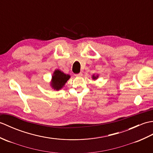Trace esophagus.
I'll list each match as a JSON object with an SVG mask.
<instances>
[{
	"label": "esophagus",
	"instance_id": "esophagus-1",
	"mask_svg": "<svg viewBox=\"0 0 153 153\" xmlns=\"http://www.w3.org/2000/svg\"><path fill=\"white\" fill-rule=\"evenodd\" d=\"M75 76H82V74L81 73H78V74H75Z\"/></svg>",
	"mask_w": 153,
	"mask_h": 153
}]
</instances>
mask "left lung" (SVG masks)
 Listing matches in <instances>:
<instances>
[{
	"label": "left lung",
	"mask_w": 153,
	"mask_h": 153,
	"mask_svg": "<svg viewBox=\"0 0 153 153\" xmlns=\"http://www.w3.org/2000/svg\"><path fill=\"white\" fill-rule=\"evenodd\" d=\"M98 77V76H93V79H97V78Z\"/></svg>",
	"instance_id": "left-lung-1"
}]
</instances>
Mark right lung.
<instances>
[{"label": "right lung", "instance_id": "obj_1", "mask_svg": "<svg viewBox=\"0 0 153 153\" xmlns=\"http://www.w3.org/2000/svg\"><path fill=\"white\" fill-rule=\"evenodd\" d=\"M69 78L70 76L69 74H66L61 71L57 69L53 73L52 76V82L51 83V85L54 90H59L65 85V84L69 79Z\"/></svg>", "mask_w": 153, "mask_h": 153}]
</instances>
